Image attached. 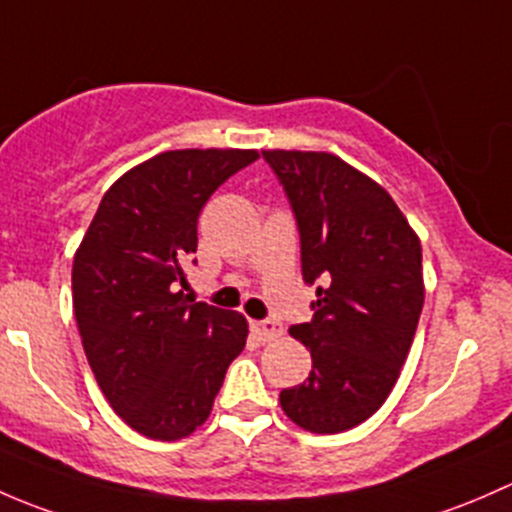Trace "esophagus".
<instances>
[{
  "label": "esophagus",
  "mask_w": 512,
  "mask_h": 512,
  "mask_svg": "<svg viewBox=\"0 0 512 512\" xmlns=\"http://www.w3.org/2000/svg\"><path fill=\"white\" fill-rule=\"evenodd\" d=\"M251 330H254L256 337L261 342H271V340H276V337L283 335V325L278 323V320H261V323L251 325Z\"/></svg>",
  "instance_id": "34e87169"
}]
</instances>
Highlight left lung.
Here are the masks:
<instances>
[{"instance_id": "left-lung-1", "label": "left lung", "mask_w": 512, "mask_h": 512, "mask_svg": "<svg viewBox=\"0 0 512 512\" xmlns=\"http://www.w3.org/2000/svg\"><path fill=\"white\" fill-rule=\"evenodd\" d=\"M298 221L303 281L318 283L313 320L288 333L313 370L281 392L293 424L340 434L377 412L397 384L421 305V244L394 199L330 152L263 150Z\"/></svg>"}]
</instances>
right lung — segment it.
I'll return each instance as SVG.
<instances>
[{
	"label": "right lung",
	"mask_w": 512,
	"mask_h": 512,
	"mask_svg": "<svg viewBox=\"0 0 512 512\" xmlns=\"http://www.w3.org/2000/svg\"><path fill=\"white\" fill-rule=\"evenodd\" d=\"M256 150H170L103 194L73 256V313L88 365L115 414L147 439L177 441L207 421L231 360L241 313L194 303L187 286L197 219Z\"/></svg>",
	"instance_id": "1"
}]
</instances>
